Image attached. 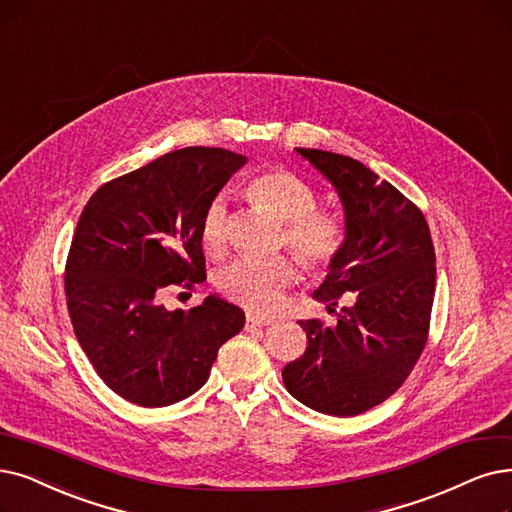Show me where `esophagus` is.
I'll return each instance as SVG.
<instances>
[{
    "instance_id": "1",
    "label": "esophagus",
    "mask_w": 512,
    "mask_h": 512,
    "mask_svg": "<svg viewBox=\"0 0 512 512\" xmlns=\"http://www.w3.org/2000/svg\"><path fill=\"white\" fill-rule=\"evenodd\" d=\"M273 319L271 317H264V315H248L245 319V330H256V327H264V325H271Z\"/></svg>"
}]
</instances>
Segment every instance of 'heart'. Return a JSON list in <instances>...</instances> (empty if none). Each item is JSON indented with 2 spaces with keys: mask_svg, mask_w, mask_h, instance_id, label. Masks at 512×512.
I'll return each mask as SVG.
<instances>
[{
  "mask_svg": "<svg viewBox=\"0 0 512 512\" xmlns=\"http://www.w3.org/2000/svg\"><path fill=\"white\" fill-rule=\"evenodd\" d=\"M245 195L254 206L267 210L283 222L281 245L302 258L313 273L330 271L342 256L349 227L340 212L317 208V191L309 180L294 172L271 168L256 174ZM199 237L212 256H222L229 245V210L224 193L214 195L201 214ZM300 277V262L292 254L275 258H237L224 267L218 277L222 296L252 311H271L281 292Z\"/></svg>",
  "mask_w": 512,
  "mask_h": 512,
  "instance_id": "b5f03b06",
  "label": "heart"
}]
</instances>
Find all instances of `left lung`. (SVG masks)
I'll list each match as a JSON object with an SVG mask.
<instances>
[{"mask_svg": "<svg viewBox=\"0 0 512 512\" xmlns=\"http://www.w3.org/2000/svg\"><path fill=\"white\" fill-rule=\"evenodd\" d=\"M298 153L336 187L349 241L313 294L338 323L298 321L309 344L281 376L311 410L357 416L391 397L422 355L437 277L433 239L416 203L357 159ZM344 293L350 304L336 312Z\"/></svg>", "mask_w": 512, "mask_h": 512, "instance_id": "obj_1", "label": "left lung"}]
</instances>
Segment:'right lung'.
I'll return each instance as SVG.
<instances>
[{"mask_svg": "<svg viewBox=\"0 0 512 512\" xmlns=\"http://www.w3.org/2000/svg\"><path fill=\"white\" fill-rule=\"evenodd\" d=\"M243 163L227 149H178L105 182L79 216L65 267L69 317L96 374L130 403L187 399L241 332L245 315L227 300L168 311L161 298L206 281L201 214Z\"/></svg>", "mask_w": 512, "mask_h": 512, "instance_id": "right-lung-1", "label": "right lung"}]
</instances>
